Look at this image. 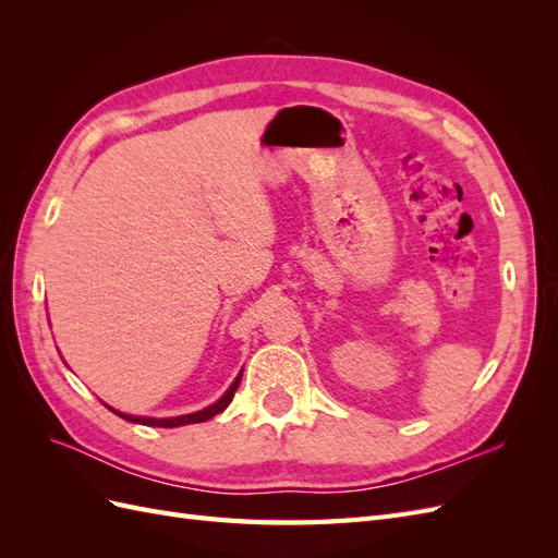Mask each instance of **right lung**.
Segmentation results:
<instances>
[{"mask_svg":"<svg viewBox=\"0 0 558 558\" xmlns=\"http://www.w3.org/2000/svg\"><path fill=\"white\" fill-rule=\"evenodd\" d=\"M240 381H242V375L232 381V386L228 388L226 391V396L218 400V402H214V404H209L207 410H202V412H195V414H183V416H174V418H146V416H130V414H123V412H116V410H111L113 414H118L121 418H125V421H132V424H142V426H158V428H174V426H185V424H199V421H207V418H211V416H216L218 412H223L228 404L232 402V396H234V391H238V386H240Z\"/></svg>","mask_w":558,"mask_h":558,"instance_id":"obj_1","label":"right lung"}]
</instances>
